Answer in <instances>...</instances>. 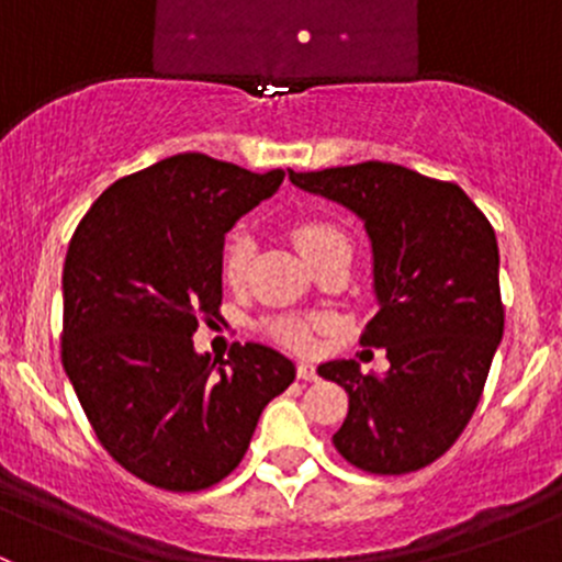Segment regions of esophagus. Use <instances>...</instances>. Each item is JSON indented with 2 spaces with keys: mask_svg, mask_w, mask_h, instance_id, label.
Instances as JSON below:
<instances>
[{
  "mask_svg": "<svg viewBox=\"0 0 562 562\" xmlns=\"http://www.w3.org/2000/svg\"><path fill=\"white\" fill-rule=\"evenodd\" d=\"M296 375L302 378V381H315L317 372H315V364H313V361H299Z\"/></svg>",
  "mask_w": 562,
  "mask_h": 562,
  "instance_id": "esophagus-1",
  "label": "esophagus"
}]
</instances>
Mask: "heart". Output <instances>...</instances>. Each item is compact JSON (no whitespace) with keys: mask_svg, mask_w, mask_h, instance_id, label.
I'll return each instance as SVG.
<instances>
[{"mask_svg":"<svg viewBox=\"0 0 562 562\" xmlns=\"http://www.w3.org/2000/svg\"><path fill=\"white\" fill-rule=\"evenodd\" d=\"M293 241H296V247L302 249V255L307 260L334 245H348L342 231L323 217L296 220V225H293ZM249 255H252V234H249L247 225H239V228L231 231L223 252V277L228 285H241V280L247 274ZM266 328H269V334L277 342L291 345L296 350H307L313 345V328L302 317H274V321L266 323Z\"/></svg>","mask_w":562,"mask_h":562,"instance_id":"obj_1","label":"heart"}]
</instances>
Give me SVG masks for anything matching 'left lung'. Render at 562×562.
<instances>
[{"mask_svg":"<svg viewBox=\"0 0 562 562\" xmlns=\"http://www.w3.org/2000/svg\"><path fill=\"white\" fill-rule=\"evenodd\" d=\"M288 176L350 209L372 245L378 313L361 345L386 348L391 367L386 375H361L353 359L317 367L348 391L334 446L367 473L427 468L468 427L503 339L495 231L462 187L394 162Z\"/></svg>","mask_w":562,"mask_h":562,"instance_id":"left-lung-1","label":"left lung"}]
</instances>
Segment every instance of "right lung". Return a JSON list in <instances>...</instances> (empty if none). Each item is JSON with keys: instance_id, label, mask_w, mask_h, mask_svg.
Wrapping results in <instances>:
<instances>
[{"instance_id": "1", "label": "right lung", "mask_w": 562, "mask_h": 562, "mask_svg": "<svg viewBox=\"0 0 562 562\" xmlns=\"http://www.w3.org/2000/svg\"><path fill=\"white\" fill-rule=\"evenodd\" d=\"M198 151L113 181L78 223L61 293V364L103 449L140 481L198 492L245 457L263 407L296 378L280 350L198 353L223 304L225 234L280 190Z\"/></svg>"}]
</instances>
